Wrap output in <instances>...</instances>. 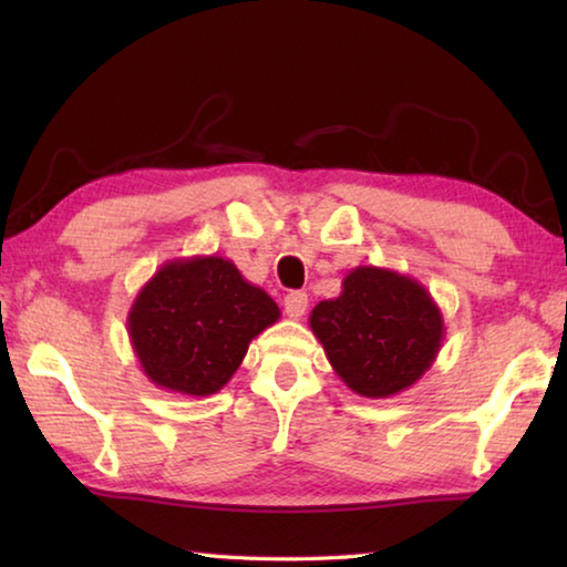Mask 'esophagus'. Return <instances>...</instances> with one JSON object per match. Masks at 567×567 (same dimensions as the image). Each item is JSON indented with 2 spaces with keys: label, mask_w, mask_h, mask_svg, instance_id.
Here are the masks:
<instances>
[{
  "label": "esophagus",
  "mask_w": 567,
  "mask_h": 567,
  "mask_svg": "<svg viewBox=\"0 0 567 567\" xmlns=\"http://www.w3.org/2000/svg\"><path fill=\"white\" fill-rule=\"evenodd\" d=\"M285 312L287 318L300 320L302 315L307 312V295L305 292H290L285 297Z\"/></svg>",
  "instance_id": "esophagus-1"
}]
</instances>
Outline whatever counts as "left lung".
Returning <instances> with one entry per match:
<instances>
[{
	"instance_id": "1",
	"label": "left lung",
	"mask_w": 567,
	"mask_h": 567,
	"mask_svg": "<svg viewBox=\"0 0 567 567\" xmlns=\"http://www.w3.org/2000/svg\"><path fill=\"white\" fill-rule=\"evenodd\" d=\"M310 330L340 380L382 400L425 375L445 340V322L425 287L385 267H354L334 300L310 312Z\"/></svg>"
}]
</instances>
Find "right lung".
<instances>
[{"instance_id": "obj_1", "label": "right lung", "mask_w": 567, "mask_h": 567, "mask_svg": "<svg viewBox=\"0 0 567 567\" xmlns=\"http://www.w3.org/2000/svg\"><path fill=\"white\" fill-rule=\"evenodd\" d=\"M280 320V307L247 282L233 260H169L134 297L127 332L152 385L189 398L223 390L249 342Z\"/></svg>"}]
</instances>
